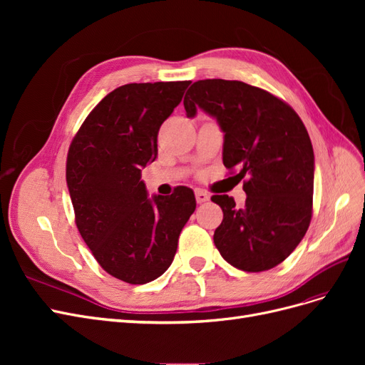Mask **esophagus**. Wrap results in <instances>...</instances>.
<instances>
[{
	"label": "esophagus",
	"mask_w": 365,
	"mask_h": 365,
	"mask_svg": "<svg viewBox=\"0 0 365 365\" xmlns=\"http://www.w3.org/2000/svg\"><path fill=\"white\" fill-rule=\"evenodd\" d=\"M195 196H196V202H197V204L207 202V201L210 200V195L205 193L204 190H195Z\"/></svg>",
	"instance_id": "34e87169"
}]
</instances>
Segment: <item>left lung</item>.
Returning a JSON list of instances; mask_svg holds the SVG:
<instances>
[{"instance_id":"8db88e82","label":"left lung","mask_w":365,"mask_h":365,"mask_svg":"<svg viewBox=\"0 0 365 365\" xmlns=\"http://www.w3.org/2000/svg\"><path fill=\"white\" fill-rule=\"evenodd\" d=\"M187 117L200 108L224 132L222 161L237 169L247 193L239 208L213 195L224 212L215 245L247 272L277 267L300 244L312 217L314 149L302 118L271 93L239 81L195 82L184 97Z\"/></svg>"}]
</instances>
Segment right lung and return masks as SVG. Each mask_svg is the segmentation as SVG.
<instances>
[{
  "label": "right lung",
  "mask_w": 365,
  "mask_h": 365,
  "mask_svg": "<svg viewBox=\"0 0 365 365\" xmlns=\"http://www.w3.org/2000/svg\"><path fill=\"white\" fill-rule=\"evenodd\" d=\"M190 81L128 83L105 96L73 138L67 185L76 225L113 277L145 284L168 269L196 208L193 190L149 197L141 169L158 155L163 121Z\"/></svg>",
  "instance_id": "obj_1"
}]
</instances>
